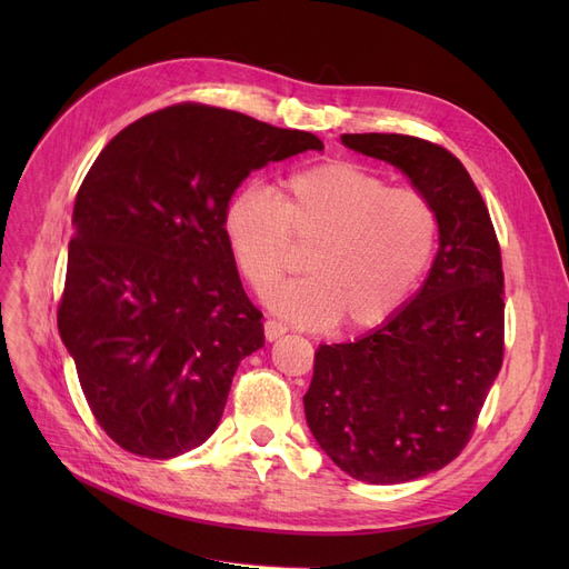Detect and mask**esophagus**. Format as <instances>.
<instances>
[{
    "label": "esophagus",
    "instance_id": "obj_1",
    "mask_svg": "<svg viewBox=\"0 0 569 569\" xmlns=\"http://www.w3.org/2000/svg\"><path fill=\"white\" fill-rule=\"evenodd\" d=\"M263 330H266V339L274 341V339H280L287 332V327L282 322H278V320H266Z\"/></svg>",
    "mask_w": 569,
    "mask_h": 569
}]
</instances>
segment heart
<instances>
[{"label": "heart", "mask_w": 569, "mask_h": 569, "mask_svg": "<svg viewBox=\"0 0 569 569\" xmlns=\"http://www.w3.org/2000/svg\"><path fill=\"white\" fill-rule=\"evenodd\" d=\"M226 234L244 280L266 295L313 244L308 278L268 297L274 313L301 327L339 320L347 330L387 322L418 287L439 237L427 194L393 187L377 170L332 159L287 176L274 197L247 187L226 211Z\"/></svg>", "instance_id": "b5f03b06"}]
</instances>
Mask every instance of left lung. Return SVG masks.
Masks as SVG:
<instances>
[{"mask_svg": "<svg viewBox=\"0 0 569 569\" xmlns=\"http://www.w3.org/2000/svg\"><path fill=\"white\" fill-rule=\"evenodd\" d=\"M435 203L439 251L425 284L372 332L316 351L303 396L320 449L353 479L401 485L470 441L503 366V268L489 209L449 149L410 134H341Z\"/></svg>", "mask_w": 569, "mask_h": 569, "instance_id": "obj_1", "label": "left lung"}]
</instances>
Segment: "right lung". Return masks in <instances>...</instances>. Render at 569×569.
I'll use <instances>...</instances> for the list:
<instances>
[{
    "label": "right lung",
    "instance_id": "obj_1",
    "mask_svg": "<svg viewBox=\"0 0 569 569\" xmlns=\"http://www.w3.org/2000/svg\"><path fill=\"white\" fill-rule=\"evenodd\" d=\"M316 134L176 104L101 149L73 209L59 335L99 427L142 458H176L220 422L239 363L263 347L226 211L251 170Z\"/></svg>",
    "mask_w": 569,
    "mask_h": 569
}]
</instances>
